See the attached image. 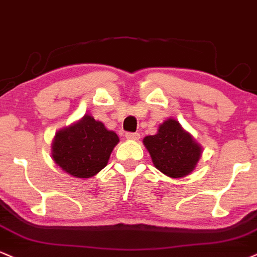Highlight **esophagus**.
I'll use <instances>...</instances> for the list:
<instances>
[{"label": "esophagus", "instance_id": "esophagus-1", "mask_svg": "<svg viewBox=\"0 0 257 257\" xmlns=\"http://www.w3.org/2000/svg\"><path fill=\"white\" fill-rule=\"evenodd\" d=\"M125 137L127 138V140H131V141H138L140 140V134H137V132H126L125 134Z\"/></svg>", "mask_w": 257, "mask_h": 257}]
</instances>
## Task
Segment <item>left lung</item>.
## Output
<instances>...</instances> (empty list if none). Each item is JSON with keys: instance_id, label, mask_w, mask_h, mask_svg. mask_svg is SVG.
<instances>
[{"instance_id": "8db88e82", "label": "left lung", "mask_w": 257, "mask_h": 257, "mask_svg": "<svg viewBox=\"0 0 257 257\" xmlns=\"http://www.w3.org/2000/svg\"><path fill=\"white\" fill-rule=\"evenodd\" d=\"M143 143L154 166L171 178L188 176L201 158V147L174 119L165 121L158 134L148 136Z\"/></svg>"}]
</instances>
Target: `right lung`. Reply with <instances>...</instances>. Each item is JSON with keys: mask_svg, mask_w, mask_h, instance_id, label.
Instances as JSON below:
<instances>
[{"mask_svg": "<svg viewBox=\"0 0 257 257\" xmlns=\"http://www.w3.org/2000/svg\"><path fill=\"white\" fill-rule=\"evenodd\" d=\"M117 142L115 132L108 131L101 121L85 115L80 121L57 132L53 159L71 176L90 178L105 167Z\"/></svg>", "mask_w": 257, "mask_h": 257, "instance_id": "1", "label": "right lung"}]
</instances>
